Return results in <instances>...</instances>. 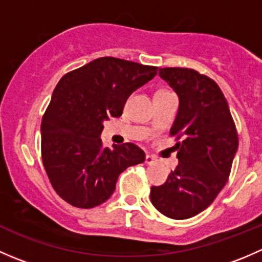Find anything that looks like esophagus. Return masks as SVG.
<instances>
[{"label": "esophagus", "instance_id": "obj_1", "mask_svg": "<svg viewBox=\"0 0 262 262\" xmlns=\"http://www.w3.org/2000/svg\"><path fill=\"white\" fill-rule=\"evenodd\" d=\"M156 161H157V160H156V157H153V156H150V155L146 156V163H147V165H153Z\"/></svg>", "mask_w": 262, "mask_h": 262}]
</instances>
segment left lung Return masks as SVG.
Segmentation results:
<instances>
[{
    "label": "left lung",
    "instance_id": "8db88e82",
    "mask_svg": "<svg viewBox=\"0 0 262 262\" xmlns=\"http://www.w3.org/2000/svg\"><path fill=\"white\" fill-rule=\"evenodd\" d=\"M158 75L179 96L171 136L179 165L161 186L150 187V202L163 215L187 219L207 209L226 185L238 148L228 102L212 78L189 68H160Z\"/></svg>",
    "mask_w": 262,
    "mask_h": 262
}]
</instances>
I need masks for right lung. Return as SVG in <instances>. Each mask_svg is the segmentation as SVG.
I'll return each instance as SVG.
<instances>
[{
    "label": "right lung",
    "mask_w": 262,
    "mask_h": 262,
    "mask_svg": "<svg viewBox=\"0 0 262 262\" xmlns=\"http://www.w3.org/2000/svg\"><path fill=\"white\" fill-rule=\"evenodd\" d=\"M157 75V67L113 57L87 63L60 78L41 120V158L50 184L83 209L106 202L119 175L144 162L138 146L102 147L104 121L123 114L128 97Z\"/></svg>",
    "instance_id": "right-lung-1"
}]
</instances>
